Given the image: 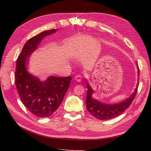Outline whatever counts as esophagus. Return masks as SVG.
Here are the masks:
<instances>
[{"label":"esophagus","instance_id":"esophagus-1","mask_svg":"<svg viewBox=\"0 0 151 151\" xmlns=\"http://www.w3.org/2000/svg\"><path fill=\"white\" fill-rule=\"evenodd\" d=\"M75 80L77 82H81V80H82V77L80 75H77L76 77H75Z\"/></svg>","mask_w":151,"mask_h":151}]
</instances>
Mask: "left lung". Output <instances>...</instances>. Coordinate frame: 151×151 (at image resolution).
<instances>
[{
	"label": "left lung",
	"instance_id": "obj_1",
	"mask_svg": "<svg viewBox=\"0 0 151 151\" xmlns=\"http://www.w3.org/2000/svg\"><path fill=\"white\" fill-rule=\"evenodd\" d=\"M137 69L139 75V68L138 65ZM86 84L87 89H88L86 101L87 110L98 119L101 120H106L120 116L130 106L137 92L139 82L135 91L130 96V97L119 103L115 104H106L100 102L98 100L93 98L92 97V94L94 93V91L91 88L88 82Z\"/></svg>",
	"mask_w": 151,
	"mask_h": 151
}]
</instances>
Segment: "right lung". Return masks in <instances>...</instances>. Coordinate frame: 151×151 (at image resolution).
I'll use <instances>...</instances> for the list:
<instances>
[{"mask_svg":"<svg viewBox=\"0 0 151 151\" xmlns=\"http://www.w3.org/2000/svg\"><path fill=\"white\" fill-rule=\"evenodd\" d=\"M57 31H45L29 39L24 45L16 61L15 84L22 103L35 116H51L61 104L69 88L71 77L49 76L45 81L31 74L26 69L28 58L45 36Z\"/></svg>","mask_w":151,"mask_h":151,"instance_id":"1","label":"right lung"}]
</instances>
